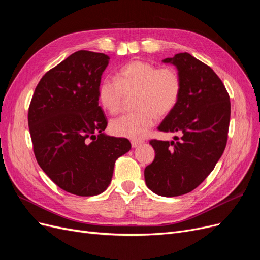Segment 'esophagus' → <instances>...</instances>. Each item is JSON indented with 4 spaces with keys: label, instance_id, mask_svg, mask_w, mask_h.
Listing matches in <instances>:
<instances>
[{
    "label": "esophagus",
    "instance_id": "obj_1",
    "mask_svg": "<svg viewBox=\"0 0 260 260\" xmlns=\"http://www.w3.org/2000/svg\"><path fill=\"white\" fill-rule=\"evenodd\" d=\"M143 144V141H137V140H132L131 141V146L132 148H137Z\"/></svg>",
    "mask_w": 260,
    "mask_h": 260
}]
</instances>
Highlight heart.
I'll use <instances>...</instances> for the list:
<instances>
[{
	"label": "heart",
	"mask_w": 260,
	"mask_h": 260,
	"mask_svg": "<svg viewBox=\"0 0 260 260\" xmlns=\"http://www.w3.org/2000/svg\"><path fill=\"white\" fill-rule=\"evenodd\" d=\"M117 78L105 77L99 85V100L111 115L121 112L126 94L138 93L137 112L112 120L110 130L117 137L144 138L158 116L171 113L180 101L182 79L172 67H156L148 61L132 60L120 68Z\"/></svg>",
	"instance_id": "b5f03b06"
}]
</instances>
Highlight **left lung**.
Listing matches in <instances>:
<instances>
[{
  "mask_svg": "<svg viewBox=\"0 0 260 260\" xmlns=\"http://www.w3.org/2000/svg\"><path fill=\"white\" fill-rule=\"evenodd\" d=\"M162 61L176 67L182 93L158 130L182 137L171 142L149 141L156 156L144 176L151 191L176 197L198 187L221 157L228 139L230 99L216 73L190 53H176Z\"/></svg>",
  "mask_w": 260,
  "mask_h": 260,
  "instance_id": "1",
  "label": "left lung"
}]
</instances>
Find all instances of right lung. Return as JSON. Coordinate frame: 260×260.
Returning <instances> with one entry per match:
<instances>
[{"label":"right lung","mask_w":260,"mask_h":260,"mask_svg":"<svg viewBox=\"0 0 260 260\" xmlns=\"http://www.w3.org/2000/svg\"><path fill=\"white\" fill-rule=\"evenodd\" d=\"M110 57L78 50L45 74L29 106L28 121L38 164L70 193L90 197L109 187L115 161L129 140L103 133L99 85Z\"/></svg>","instance_id":"1"}]
</instances>
